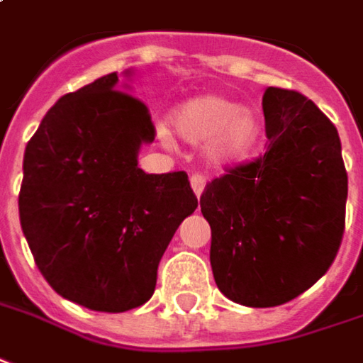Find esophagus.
<instances>
[{
	"mask_svg": "<svg viewBox=\"0 0 363 363\" xmlns=\"http://www.w3.org/2000/svg\"><path fill=\"white\" fill-rule=\"evenodd\" d=\"M189 184H191V189H194L196 198H199V196L203 194V187H206V177L199 176V174H196V176H191Z\"/></svg>",
	"mask_w": 363,
	"mask_h": 363,
	"instance_id": "esophagus-1",
	"label": "esophagus"
}]
</instances>
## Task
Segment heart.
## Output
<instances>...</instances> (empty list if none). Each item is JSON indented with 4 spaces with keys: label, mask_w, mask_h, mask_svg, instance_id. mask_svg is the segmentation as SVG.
Returning <instances> with one entry per match:
<instances>
[{
    "label": "heart",
    "mask_w": 363,
    "mask_h": 363,
    "mask_svg": "<svg viewBox=\"0 0 363 363\" xmlns=\"http://www.w3.org/2000/svg\"><path fill=\"white\" fill-rule=\"evenodd\" d=\"M174 128L191 145L210 143V160L218 165L242 162L257 142V121L252 111L218 94L189 97L179 104L174 109ZM157 133L164 142H169L167 130L160 128Z\"/></svg>",
    "instance_id": "obj_1"
}]
</instances>
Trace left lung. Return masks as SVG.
Returning <instances> with one entry per match:
<instances>
[{
    "label": "left lung",
    "instance_id": "obj_1",
    "mask_svg": "<svg viewBox=\"0 0 363 363\" xmlns=\"http://www.w3.org/2000/svg\"><path fill=\"white\" fill-rule=\"evenodd\" d=\"M267 152L206 186L220 291L247 308H274L312 288L332 266L346 221L347 174L335 125L312 99L267 87Z\"/></svg>",
    "mask_w": 363,
    "mask_h": 363
}]
</instances>
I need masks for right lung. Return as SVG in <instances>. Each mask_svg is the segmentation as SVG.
Masks as SVG:
<instances>
[{"label": "right lung", "instance_id": "right-lung-1", "mask_svg": "<svg viewBox=\"0 0 363 363\" xmlns=\"http://www.w3.org/2000/svg\"><path fill=\"white\" fill-rule=\"evenodd\" d=\"M130 79L133 69L123 72ZM108 74L65 94L23 155L19 221L41 276L96 312L140 308L179 223L198 208L186 172L145 174L150 111Z\"/></svg>", "mask_w": 363, "mask_h": 363}]
</instances>
